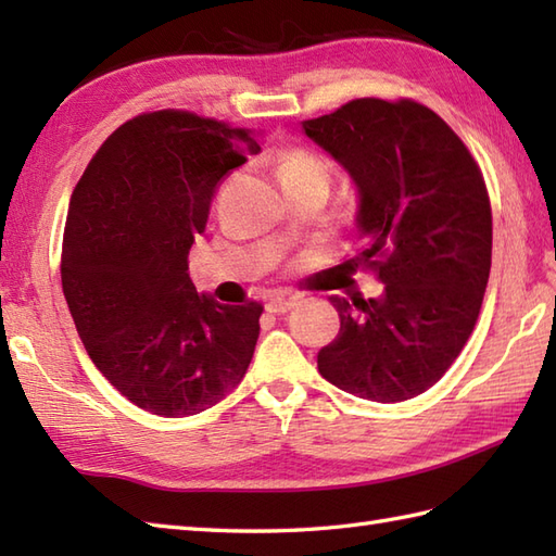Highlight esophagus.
<instances>
[{
  "label": "esophagus",
  "instance_id": "34e87169",
  "mask_svg": "<svg viewBox=\"0 0 556 556\" xmlns=\"http://www.w3.org/2000/svg\"><path fill=\"white\" fill-rule=\"evenodd\" d=\"M293 305H296V299H287V296H275V299H269L267 303H265V311L267 313H271V315H285V313H289Z\"/></svg>",
  "mask_w": 556,
  "mask_h": 556
}]
</instances>
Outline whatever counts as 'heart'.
Returning <instances> with one entry per match:
<instances>
[{"instance_id": "1", "label": "heart", "mask_w": 556, "mask_h": 556, "mask_svg": "<svg viewBox=\"0 0 556 556\" xmlns=\"http://www.w3.org/2000/svg\"><path fill=\"white\" fill-rule=\"evenodd\" d=\"M279 179L285 186L303 181L329 184V169L320 157L313 155V152L289 150L279 157Z\"/></svg>"}]
</instances>
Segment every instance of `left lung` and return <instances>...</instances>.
I'll list each match as a JSON object with an SVG mask.
<instances>
[{
  "label": "left lung",
  "mask_w": 556,
  "mask_h": 556,
  "mask_svg": "<svg viewBox=\"0 0 556 556\" xmlns=\"http://www.w3.org/2000/svg\"><path fill=\"white\" fill-rule=\"evenodd\" d=\"M303 131L358 188L363 253L384 291L332 296L341 329L317 370L344 392L399 404L440 382L473 332L492 265L490 195L442 116L413 100H351Z\"/></svg>",
  "instance_id": "8db88e82"
}]
</instances>
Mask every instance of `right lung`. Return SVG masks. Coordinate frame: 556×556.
I'll use <instances>...</instances> for the list:
<instances>
[{"instance_id":"right-lung-1","label":"right lung","mask_w":556,"mask_h":556,"mask_svg":"<svg viewBox=\"0 0 556 556\" xmlns=\"http://www.w3.org/2000/svg\"><path fill=\"white\" fill-rule=\"evenodd\" d=\"M260 143L181 110L140 114L104 140L71 193L62 289L96 368L162 418L215 406L243 380L263 305L198 293L188 251L215 188Z\"/></svg>"}]
</instances>
